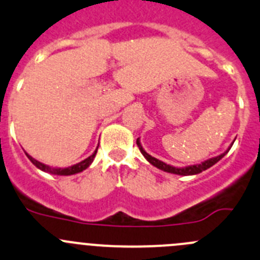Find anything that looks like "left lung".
<instances>
[{
	"instance_id": "1",
	"label": "left lung",
	"mask_w": 260,
	"mask_h": 260,
	"mask_svg": "<svg viewBox=\"0 0 260 260\" xmlns=\"http://www.w3.org/2000/svg\"><path fill=\"white\" fill-rule=\"evenodd\" d=\"M137 146L138 148H140L141 153H142L143 156H145L146 158H147V161L150 164H152L153 166H156L157 169H161V170L166 171V173H171V174H178V175H194V174H200L202 173V171L207 170L208 168H211V166L215 165L216 162H218V161L221 160V158L223 157V156L226 155V153L229 152V150L226 151V152H223L222 155L217 156V157H213V158H210V160L205 161V162L200 164V165H193V166H186V168H174V166H170L168 165V164L162 162V161L157 160V158L152 157L151 155H148L147 152H146L145 150L142 148V146H141L140 141L137 140Z\"/></svg>"
}]
</instances>
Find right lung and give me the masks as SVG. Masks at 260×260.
<instances>
[{"mask_svg":"<svg viewBox=\"0 0 260 260\" xmlns=\"http://www.w3.org/2000/svg\"><path fill=\"white\" fill-rule=\"evenodd\" d=\"M98 151V148H96ZM96 151H95L94 153H92L91 156H89L87 158H85L84 161H81V162L76 164V165L74 166H70V168H66V169H55V168H49V166L44 165V164L39 162V161H37L35 158H32L31 156H29L26 153V156L29 157V160L31 161L32 164H34L35 166H37L38 169H40V170L43 171H47V173H50V174H54V175H72V174H77V173H81L82 170H85V169L89 168L90 165H91V162L94 161V157L95 155H96Z\"/></svg>","mask_w":260,"mask_h":260,"instance_id":"obj_1","label":"right lung"}]
</instances>
